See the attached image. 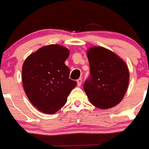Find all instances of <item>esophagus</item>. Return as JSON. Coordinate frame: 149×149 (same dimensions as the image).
<instances>
[{
	"mask_svg": "<svg viewBox=\"0 0 149 149\" xmlns=\"http://www.w3.org/2000/svg\"><path fill=\"white\" fill-rule=\"evenodd\" d=\"M76 82H77V85L79 86H79H81V83H82V79H81V78L79 79L77 81H76Z\"/></svg>",
	"mask_w": 149,
	"mask_h": 149,
	"instance_id": "esophagus-1",
	"label": "esophagus"
}]
</instances>
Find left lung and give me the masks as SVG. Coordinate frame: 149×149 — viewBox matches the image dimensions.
Listing matches in <instances>:
<instances>
[{"mask_svg": "<svg viewBox=\"0 0 149 149\" xmlns=\"http://www.w3.org/2000/svg\"><path fill=\"white\" fill-rule=\"evenodd\" d=\"M90 76L84 84L89 101L101 109L113 107L121 101L127 90L129 73L118 56L102 47L87 51Z\"/></svg>", "mask_w": 149, "mask_h": 149, "instance_id": "1", "label": "left lung"}]
</instances>
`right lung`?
<instances>
[{
	"instance_id": "right-lung-1",
	"label": "right lung",
	"mask_w": 149,
	"mask_h": 149,
	"mask_svg": "<svg viewBox=\"0 0 149 149\" xmlns=\"http://www.w3.org/2000/svg\"><path fill=\"white\" fill-rule=\"evenodd\" d=\"M69 50L59 45L42 47L29 56L23 65L25 93L31 103L42 112L54 114L66 104L76 82L69 79L65 64Z\"/></svg>"
}]
</instances>
